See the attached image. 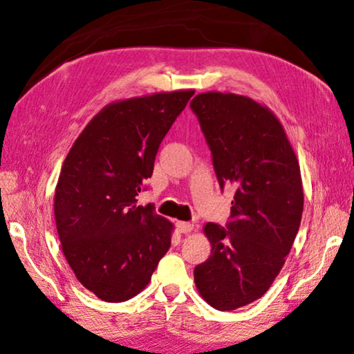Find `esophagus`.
Wrapping results in <instances>:
<instances>
[{
    "instance_id": "34e87169",
    "label": "esophagus",
    "mask_w": 354,
    "mask_h": 354,
    "mask_svg": "<svg viewBox=\"0 0 354 354\" xmlns=\"http://www.w3.org/2000/svg\"><path fill=\"white\" fill-rule=\"evenodd\" d=\"M177 230L180 233H191L194 230V225L191 222H177Z\"/></svg>"
}]
</instances>
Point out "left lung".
Instances as JSON below:
<instances>
[{
    "label": "left lung",
    "instance_id": "8db88e82",
    "mask_svg": "<svg viewBox=\"0 0 354 354\" xmlns=\"http://www.w3.org/2000/svg\"><path fill=\"white\" fill-rule=\"evenodd\" d=\"M189 105L221 188L234 187L232 221L203 227L212 255L194 283L213 308L233 311L268 292L286 261L303 213L300 165L274 111L252 97L207 91Z\"/></svg>",
    "mask_w": 354,
    "mask_h": 354
}]
</instances>
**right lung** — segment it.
Masks as SVG:
<instances>
[{
  "mask_svg": "<svg viewBox=\"0 0 354 354\" xmlns=\"http://www.w3.org/2000/svg\"><path fill=\"white\" fill-rule=\"evenodd\" d=\"M194 90L122 99L97 111L62 165L54 216L62 250L84 288L110 303L145 289L171 247L172 222L136 205L155 155Z\"/></svg>",
  "mask_w": 354,
  "mask_h": 354,
  "instance_id": "obj_1",
  "label": "right lung"
}]
</instances>
